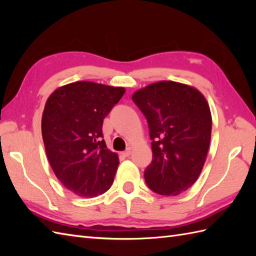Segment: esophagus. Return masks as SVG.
I'll use <instances>...</instances> for the list:
<instances>
[{
    "mask_svg": "<svg viewBox=\"0 0 256 256\" xmlns=\"http://www.w3.org/2000/svg\"><path fill=\"white\" fill-rule=\"evenodd\" d=\"M132 150H133V148H131V146H128V148H126V150H125L124 153H123V155H124V156H126V157H128L130 155L132 154Z\"/></svg>",
    "mask_w": 256,
    "mask_h": 256,
    "instance_id": "1",
    "label": "esophagus"
}]
</instances>
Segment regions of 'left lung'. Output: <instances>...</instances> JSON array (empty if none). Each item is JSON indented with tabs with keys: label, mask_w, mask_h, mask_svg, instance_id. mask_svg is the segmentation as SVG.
<instances>
[{
	"label": "left lung",
	"mask_w": 256,
	"mask_h": 256,
	"mask_svg": "<svg viewBox=\"0 0 256 256\" xmlns=\"http://www.w3.org/2000/svg\"><path fill=\"white\" fill-rule=\"evenodd\" d=\"M132 100L148 123L153 160L144 172L150 189L177 196L197 180L208 154L212 118L199 90L160 81L134 92Z\"/></svg>",
	"instance_id": "obj_1"
}]
</instances>
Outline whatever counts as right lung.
Listing matches in <instances>:
<instances>
[{"label":"right lung","instance_id":"obj_1","mask_svg":"<svg viewBox=\"0 0 256 256\" xmlns=\"http://www.w3.org/2000/svg\"><path fill=\"white\" fill-rule=\"evenodd\" d=\"M124 92L123 86L77 81L46 101L42 134L48 162L59 182L79 197H96L112 186L120 162L102 140V124Z\"/></svg>","mask_w":256,"mask_h":256}]
</instances>
